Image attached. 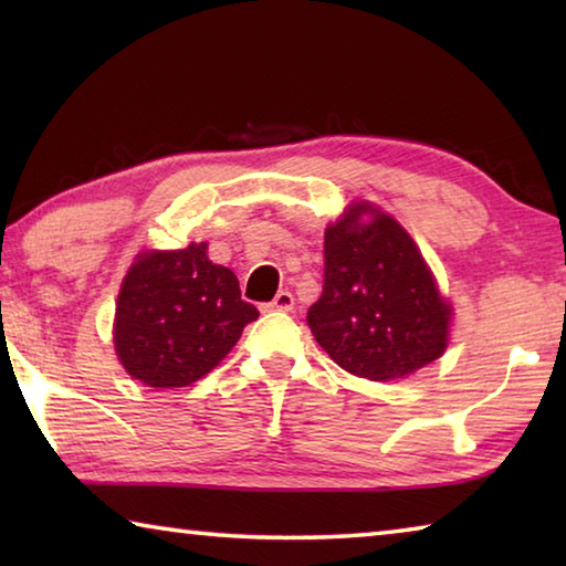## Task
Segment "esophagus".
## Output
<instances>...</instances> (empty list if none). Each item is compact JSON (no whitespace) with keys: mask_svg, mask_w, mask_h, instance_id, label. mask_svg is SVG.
<instances>
[{"mask_svg":"<svg viewBox=\"0 0 566 566\" xmlns=\"http://www.w3.org/2000/svg\"><path fill=\"white\" fill-rule=\"evenodd\" d=\"M266 306H270L272 312H292L294 310V296H292V292H280Z\"/></svg>","mask_w":566,"mask_h":566,"instance_id":"34e87169","label":"esophagus"}]
</instances>
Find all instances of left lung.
<instances>
[{"instance_id":"1","label":"left lung","mask_w":566,"mask_h":566,"mask_svg":"<svg viewBox=\"0 0 566 566\" xmlns=\"http://www.w3.org/2000/svg\"><path fill=\"white\" fill-rule=\"evenodd\" d=\"M306 324L349 375L395 381L442 357L452 304L407 229L352 202L324 232V290Z\"/></svg>"}]
</instances>
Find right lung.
I'll use <instances>...</instances> for the list:
<instances>
[{"mask_svg": "<svg viewBox=\"0 0 566 566\" xmlns=\"http://www.w3.org/2000/svg\"><path fill=\"white\" fill-rule=\"evenodd\" d=\"M260 317L232 270L207 242L147 249L134 256L114 312V352L132 379L155 389L189 387L209 375Z\"/></svg>", "mask_w": 566, "mask_h": 566, "instance_id": "1", "label": "right lung"}]
</instances>
